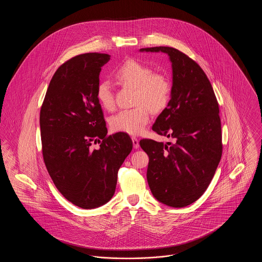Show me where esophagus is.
<instances>
[{
  "mask_svg": "<svg viewBox=\"0 0 262 262\" xmlns=\"http://www.w3.org/2000/svg\"><path fill=\"white\" fill-rule=\"evenodd\" d=\"M132 140H133V144H134V147L135 148H138L139 147V140L137 137H132Z\"/></svg>",
  "mask_w": 262,
  "mask_h": 262,
  "instance_id": "1",
  "label": "esophagus"
}]
</instances>
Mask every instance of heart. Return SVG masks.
I'll return each mask as SVG.
<instances>
[{
  "mask_svg": "<svg viewBox=\"0 0 262 262\" xmlns=\"http://www.w3.org/2000/svg\"><path fill=\"white\" fill-rule=\"evenodd\" d=\"M114 75L122 84L136 89L134 104L137 106L113 116L110 125L115 132L139 135L149 123V109L158 113L167 106L172 93L171 79L162 73H153L149 66L135 59L123 62ZM96 97L105 110L115 108L112 88L108 81L99 82Z\"/></svg>",
  "mask_w": 262,
  "mask_h": 262,
  "instance_id": "1",
  "label": "heart"
}]
</instances>
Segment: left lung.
<instances>
[{
	"label": "left lung",
	"mask_w": 262,
	"mask_h": 262,
	"mask_svg": "<svg viewBox=\"0 0 262 262\" xmlns=\"http://www.w3.org/2000/svg\"><path fill=\"white\" fill-rule=\"evenodd\" d=\"M163 52L172 62L171 100L152 129L174 138V143L141 139L149 163L147 182L158 201L185 207L200 199L211 183L222 156L219 105L208 77L200 64L172 47L142 48Z\"/></svg>",
	"instance_id": "obj_1"
}]
</instances>
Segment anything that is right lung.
<instances>
[{
	"label": "right lung",
	"mask_w": 262,
	"mask_h": 262,
	"mask_svg": "<svg viewBox=\"0 0 262 262\" xmlns=\"http://www.w3.org/2000/svg\"><path fill=\"white\" fill-rule=\"evenodd\" d=\"M110 55L86 53L63 62L40 111L43 159L64 199L83 209L112 199L118 171L133 149L125 133L108 136L96 89ZM100 144L98 149L93 145Z\"/></svg>",
	"instance_id": "add662e5"
}]
</instances>
